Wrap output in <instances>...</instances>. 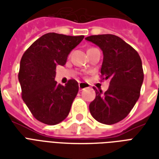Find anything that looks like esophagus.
Returning a JSON list of instances; mask_svg holds the SVG:
<instances>
[{
  "mask_svg": "<svg viewBox=\"0 0 159 159\" xmlns=\"http://www.w3.org/2000/svg\"><path fill=\"white\" fill-rule=\"evenodd\" d=\"M89 87V84L86 83H79V89L80 90H83L84 89H86Z\"/></svg>",
  "mask_w": 159,
  "mask_h": 159,
  "instance_id": "1",
  "label": "esophagus"
}]
</instances>
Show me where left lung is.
<instances>
[{
  "label": "left lung",
  "mask_w": 159,
  "mask_h": 159,
  "mask_svg": "<svg viewBox=\"0 0 159 159\" xmlns=\"http://www.w3.org/2000/svg\"><path fill=\"white\" fill-rule=\"evenodd\" d=\"M98 46L103 52L100 72L110 79L108 89L95 90V99L89 111L95 120L104 124H114L128 116L140 97L144 79L142 62L139 53L120 37L111 34L85 38Z\"/></svg>",
  "instance_id": "8db88e82"
}]
</instances>
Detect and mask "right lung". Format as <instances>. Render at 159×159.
I'll return each instance as SVG.
<instances>
[{
  "label": "right lung",
  "instance_id": "right-lung-1",
  "mask_svg": "<svg viewBox=\"0 0 159 159\" xmlns=\"http://www.w3.org/2000/svg\"><path fill=\"white\" fill-rule=\"evenodd\" d=\"M84 38L48 33L26 50L20 60L19 81L22 98L36 119L48 125L65 120L79 87L75 80L65 86L55 81L56 66H65L67 57Z\"/></svg>",
  "mask_w": 159,
  "mask_h": 159
}]
</instances>
